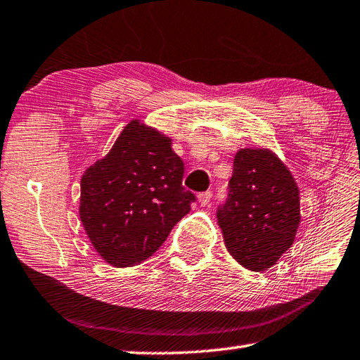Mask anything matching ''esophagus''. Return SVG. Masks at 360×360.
Instances as JSON below:
<instances>
[{
    "label": "esophagus",
    "instance_id": "1",
    "mask_svg": "<svg viewBox=\"0 0 360 360\" xmlns=\"http://www.w3.org/2000/svg\"><path fill=\"white\" fill-rule=\"evenodd\" d=\"M198 200H199V203L202 207H205V205H208L210 203V200H212V193L210 191H205V193H200L199 195H198Z\"/></svg>",
    "mask_w": 360,
    "mask_h": 360
}]
</instances>
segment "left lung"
I'll return each mask as SVG.
<instances>
[{
  "label": "left lung",
  "instance_id": "1",
  "mask_svg": "<svg viewBox=\"0 0 360 360\" xmlns=\"http://www.w3.org/2000/svg\"><path fill=\"white\" fill-rule=\"evenodd\" d=\"M300 189L268 148H240L218 224L229 254L250 271H266L295 243L301 222Z\"/></svg>",
  "mask_w": 360,
  "mask_h": 360
}]
</instances>
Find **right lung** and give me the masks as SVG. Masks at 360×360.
I'll list each match as a JSON object with an SVG mask.
<instances>
[{
  "instance_id": "obj_1",
  "label": "right lung",
  "mask_w": 360,
  "mask_h": 360,
  "mask_svg": "<svg viewBox=\"0 0 360 360\" xmlns=\"http://www.w3.org/2000/svg\"><path fill=\"white\" fill-rule=\"evenodd\" d=\"M183 161L172 139L134 119L105 158L81 177L79 218L108 264L127 268L152 257L191 210Z\"/></svg>"
}]
</instances>
